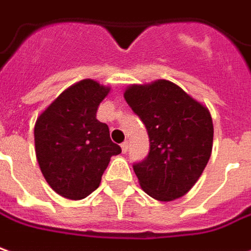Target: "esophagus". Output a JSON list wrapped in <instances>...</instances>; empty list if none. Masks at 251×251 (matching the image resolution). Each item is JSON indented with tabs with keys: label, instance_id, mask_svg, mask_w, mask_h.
<instances>
[{
	"label": "esophagus",
	"instance_id": "1",
	"mask_svg": "<svg viewBox=\"0 0 251 251\" xmlns=\"http://www.w3.org/2000/svg\"><path fill=\"white\" fill-rule=\"evenodd\" d=\"M121 148H122V152L126 153V152L129 151V143H127V141H124V143L121 144Z\"/></svg>",
	"mask_w": 251,
	"mask_h": 251
}]
</instances>
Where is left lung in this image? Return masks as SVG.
<instances>
[{"label": "left lung", "instance_id": "1", "mask_svg": "<svg viewBox=\"0 0 251 251\" xmlns=\"http://www.w3.org/2000/svg\"><path fill=\"white\" fill-rule=\"evenodd\" d=\"M125 100L150 137V152L133 170L143 190L159 201L185 196L211 157L213 124L208 108L167 80L131 85Z\"/></svg>", "mask_w": 251, "mask_h": 251}]
</instances>
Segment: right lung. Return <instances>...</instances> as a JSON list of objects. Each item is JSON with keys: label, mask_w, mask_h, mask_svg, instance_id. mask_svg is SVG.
Listing matches in <instances>:
<instances>
[{"label": "right lung", "mask_w": 251, "mask_h": 251, "mask_svg": "<svg viewBox=\"0 0 251 251\" xmlns=\"http://www.w3.org/2000/svg\"><path fill=\"white\" fill-rule=\"evenodd\" d=\"M110 88L83 80L65 89L35 124V152L40 171L54 192L85 199L99 187L110 157L121 153L96 111Z\"/></svg>", "instance_id": "right-lung-1"}]
</instances>
